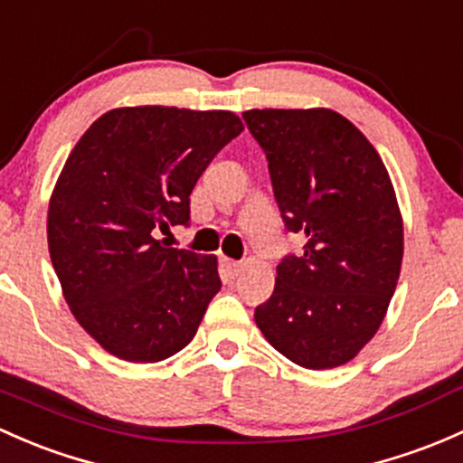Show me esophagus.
I'll return each instance as SVG.
<instances>
[{
	"mask_svg": "<svg viewBox=\"0 0 463 463\" xmlns=\"http://www.w3.org/2000/svg\"><path fill=\"white\" fill-rule=\"evenodd\" d=\"M222 266H223V270H226L231 277H237L241 272V269H244L240 261H232V260H228V257H222Z\"/></svg>",
	"mask_w": 463,
	"mask_h": 463,
	"instance_id": "esophagus-1",
	"label": "esophagus"
}]
</instances>
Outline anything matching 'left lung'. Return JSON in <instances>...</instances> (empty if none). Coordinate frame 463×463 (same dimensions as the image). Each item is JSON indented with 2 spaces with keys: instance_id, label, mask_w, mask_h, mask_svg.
<instances>
[{
  "instance_id": "left-lung-1",
  "label": "left lung",
  "mask_w": 463,
  "mask_h": 463,
  "mask_svg": "<svg viewBox=\"0 0 463 463\" xmlns=\"http://www.w3.org/2000/svg\"><path fill=\"white\" fill-rule=\"evenodd\" d=\"M277 206L304 250L277 266L255 308L264 337L310 371L350 362L386 317L403 257L395 188L373 144L330 109L246 110Z\"/></svg>"
}]
</instances>
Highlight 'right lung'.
<instances>
[{"mask_svg": "<svg viewBox=\"0 0 463 463\" xmlns=\"http://www.w3.org/2000/svg\"><path fill=\"white\" fill-rule=\"evenodd\" d=\"M244 130L231 110L128 106L68 155L48 203V250L81 328L115 357L155 364L191 344L222 288L215 255L155 240L191 219V193Z\"/></svg>", "mask_w": 463, "mask_h": 463, "instance_id": "right-lung-1", "label": "right lung"}]
</instances>
